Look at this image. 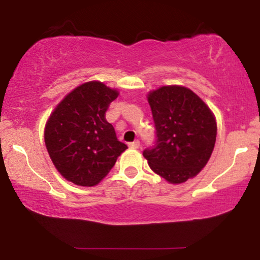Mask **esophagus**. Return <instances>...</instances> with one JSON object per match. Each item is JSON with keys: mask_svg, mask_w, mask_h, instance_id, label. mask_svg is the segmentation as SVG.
Segmentation results:
<instances>
[{"mask_svg": "<svg viewBox=\"0 0 260 260\" xmlns=\"http://www.w3.org/2000/svg\"><path fill=\"white\" fill-rule=\"evenodd\" d=\"M139 147H140V142H139V140H134L133 143H129V148L138 149Z\"/></svg>", "mask_w": 260, "mask_h": 260, "instance_id": "obj_1", "label": "esophagus"}]
</instances>
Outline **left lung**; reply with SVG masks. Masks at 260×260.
I'll list each match as a JSON object with an SVG mask.
<instances>
[{"label": "left lung", "mask_w": 260, "mask_h": 260, "mask_svg": "<svg viewBox=\"0 0 260 260\" xmlns=\"http://www.w3.org/2000/svg\"><path fill=\"white\" fill-rule=\"evenodd\" d=\"M156 142L143 151L155 174L170 183H183L207 165L216 140V120L196 92L165 85L148 94Z\"/></svg>", "instance_id": "8db88e82"}]
</instances>
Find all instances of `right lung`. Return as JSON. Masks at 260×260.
I'll return each mask as SVG.
<instances>
[{
	"instance_id": "right-lung-1",
	"label": "right lung",
	"mask_w": 260,
	"mask_h": 260,
	"mask_svg": "<svg viewBox=\"0 0 260 260\" xmlns=\"http://www.w3.org/2000/svg\"><path fill=\"white\" fill-rule=\"evenodd\" d=\"M117 96L118 91L104 83L86 82L66 95L46 122L44 138L50 159L77 186L99 183L127 149L105 117Z\"/></svg>"
}]
</instances>
